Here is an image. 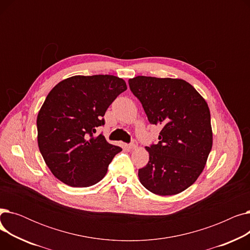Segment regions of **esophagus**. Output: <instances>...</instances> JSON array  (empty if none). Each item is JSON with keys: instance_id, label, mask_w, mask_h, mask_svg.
<instances>
[{"instance_id": "34e87169", "label": "esophagus", "mask_w": 250, "mask_h": 250, "mask_svg": "<svg viewBox=\"0 0 250 250\" xmlns=\"http://www.w3.org/2000/svg\"><path fill=\"white\" fill-rule=\"evenodd\" d=\"M137 146H138V142H137L136 140H133V141H132V143H130L129 145H128V148H129V149H132V150H134V149H136V148H137Z\"/></svg>"}]
</instances>
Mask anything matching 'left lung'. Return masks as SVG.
<instances>
[{
  "label": "left lung",
  "mask_w": 250,
  "mask_h": 250,
  "mask_svg": "<svg viewBox=\"0 0 250 250\" xmlns=\"http://www.w3.org/2000/svg\"><path fill=\"white\" fill-rule=\"evenodd\" d=\"M128 85L149 123L162 127L158 144L146 147L149 162L139 169L141 183L158 195L186 190L203 172L213 146L206 100L181 79L138 76Z\"/></svg>",
  "instance_id": "1"
}]
</instances>
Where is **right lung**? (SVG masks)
<instances>
[{
  "mask_svg": "<svg viewBox=\"0 0 250 250\" xmlns=\"http://www.w3.org/2000/svg\"><path fill=\"white\" fill-rule=\"evenodd\" d=\"M126 90L112 75L73 76L57 84L37 115V143L58 179L73 188L96 185L122 148L109 144L96 129L113 100Z\"/></svg>",
  "mask_w": 250,
  "mask_h": 250,
  "instance_id": "obj_1",
  "label": "right lung"
}]
</instances>
